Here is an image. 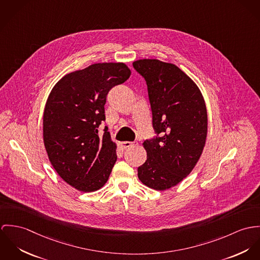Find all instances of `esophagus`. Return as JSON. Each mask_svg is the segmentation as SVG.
Returning a JSON list of instances; mask_svg holds the SVG:
<instances>
[{"label":"esophagus","instance_id":"esophagus-1","mask_svg":"<svg viewBox=\"0 0 260 260\" xmlns=\"http://www.w3.org/2000/svg\"><path fill=\"white\" fill-rule=\"evenodd\" d=\"M134 145V143H131V142H121L120 143V146L123 148V149H126V148H129Z\"/></svg>","mask_w":260,"mask_h":260}]
</instances>
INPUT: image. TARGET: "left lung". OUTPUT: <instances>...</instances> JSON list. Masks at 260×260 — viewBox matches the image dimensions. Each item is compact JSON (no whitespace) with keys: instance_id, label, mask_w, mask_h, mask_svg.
<instances>
[{"instance_id":"8db88e82","label":"left lung","mask_w":260,"mask_h":260,"mask_svg":"<svg viewBox=\"0 0 260 260\" xmlns=\"http://www.w3.org/2000/svg\"><path fill=\"white\" fill-rule=\"evenodd\" d=\"M146 82L157 137L144 141L146 160L138 169L144 185L166 190L186 177L202 155L207 113L202 91L178 67L158 59L133 62Z\"/></svg>"}]
</instances>
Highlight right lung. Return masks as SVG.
<instances>
[{"label": "right lung", "instance_id": "obj_1", "mask_svg": "<svg viewBox=\"0 0 260 260\" xmlns=\"http://www.w3.org/2000/svg\"><path fill=\"white\" fill-rule=\"evenodd\" d=\"M131 70L123 62H99L67 74L53 87L44 111L43 137L58 175L83 192L103 187L116 161V144L107 127V94L124 83Z\"/></svg>", "mask_w": 260, "mask_h": 260}]
</instances>
